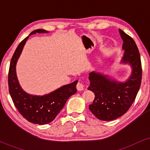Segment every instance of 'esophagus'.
Returning a JSON list of instances; mask_svg holds the SVG:
<instances>
[{"instance_id": "esophagus-1", "label": "esophagus", "mask_w": 150, "mask_h": 150, "mask_svg": "<svg viewBox=\"0 0 150 150\" xmlns=\"http://www.w3.org/2000/svg\"><path fill=\"white\" fill-rule=\"evenodd\" d=\"M76 88L78 91H82L85 89V85H84V84H82V82H78V83L77 84Z\"/></svg>"}]
</instances>
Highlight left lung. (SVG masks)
I'll use <instances>...</instances> for the list:
<instances>
[{
    "mask_svg": "<svg viewBox=\"0 0 150 150\" xmlns=\"http://www.w3.org/2000/svg\"><path fill=\"white\" fill-rule=\"evenodd\" d=\"M124 51L120 63L129 64L131 75L125 82H118L107 75L97 72L89 73V90L95 97L89 110L98 119L109 121L119 118L127 112L135 101L142 80L140 56L135 41L119 30Z\"/></svg>",
    "mask_w": 150,
    "mask_h": 150,
    "instance_id": "left-lung-1",
    "label": "left lung"
}]
</instances>
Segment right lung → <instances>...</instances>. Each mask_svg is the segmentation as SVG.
<instances>
[{
  "label": "right lung",
  "mask_w": 150,
  "mask_h": 150,
  "mask_svg": "<svg viewBox=\"0 0 150 150\" xmlns=\"http://www.w3.org/2000/svg\"><path fill=\"white\" fill-rule=\"evenodd\" d=\"M44 30H34L20 43L10 61L8 87L15 107L26 120L34 124L45 125L55 119L70 97L77 92V80L63 85L49 94L32 95L22 89L16 74V64L29 37L36 33H48Z\"/></svg>",
  "instance_id": "obj_1"
}]
</instances>
